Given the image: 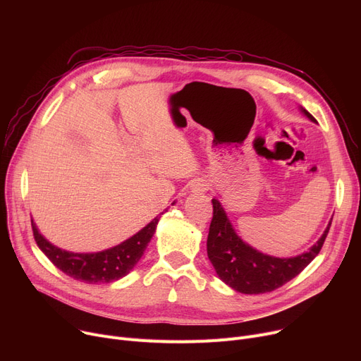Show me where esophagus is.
Masks as SVG:
<instances>
[{
    "label": "esophagus",
    "mask_w": 361,
    "mask_h": 361,
    "mask_svg": "<svg viewBox=\"0 0 361 361\" xmlns=\"http://www.w3.org/2000/svg\"><path fill=\"white\" fill-rule=\"evenodd\" d=\"M207 188H209V184H207L204 180H196L192 184V192L195 193H204Z\"/></svg>",
    "instance_id": "obj_1"
}]
</instances>
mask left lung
I'll use <instances>...</instances> for the list:
<instances>
[{
	"instance_id": "obj_1",
	"label": "left lung",
	"mask_w": 361,
	"mask_h": 361,
	"mask_svg": "<svg viewBox=\"0 0 361 361\" xmlns=\"http://www.w3.org/2000/svg\"><path fill=\"white\" fill-rule=\"evenodd\" d=\"M305 116L316 123L309 111L300 106ZM214 216L207 235V257L216 275L226 286L243 294L271 293L295 278L319 255L329 233V221L322 237L309 249L294 257H275L263 255L244 243L235 233L219 200L212 199Z\"/></svg>"
}]
</instances>
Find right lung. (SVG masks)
Listing matches in <instances>:
<instances>
[{
	"label": "right lung",
	"instance_id": "add662e5",
	"mask_svg": "<svg viewBox=\"0 0 361 361\" xmlns=\"http://www.w3.org/2000/svg\"><path fill=\"white\" fill-rule=\"evenodd\" d=\"M159 218L161 215L152 219L139 233L116 247L98 253H73L56 247L39 233L33 219L32 230L37 247L66 275L86 283H108L118 281L136 267L155 234Z\"/></svg>",
	"mask_w": 361,
	"mask_h": 361
}]
</instances>
